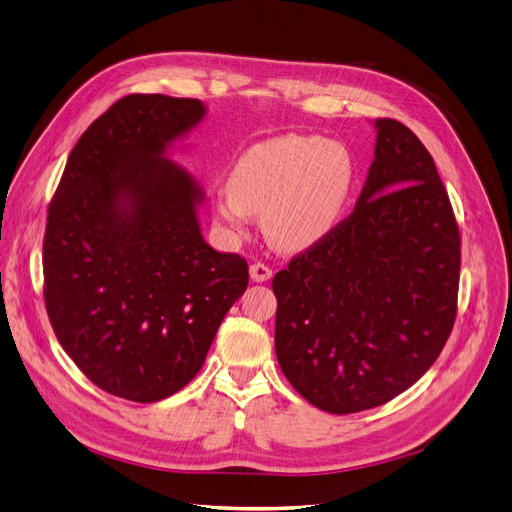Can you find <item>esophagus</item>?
I'll return each mask as SVG.
<instances>
[{"mask_svg":"<svg viewBox=\"0 0 512 512\" xmlns=\"http://www.w3.org/2000/svg\"><path fill=\"white\" fill-rule=\"evenodd\" d=\"M251 278H253L255 282H266V280L272 278V268L266 266V263L255 261L253 266H251Z\"/></svg>","mask_w":512,"mask_h":512,"instance_id":"obj_1","label":"esophagus"}]
</instances>
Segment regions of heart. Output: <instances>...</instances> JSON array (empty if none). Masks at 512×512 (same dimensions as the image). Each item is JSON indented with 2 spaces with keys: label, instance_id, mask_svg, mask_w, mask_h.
<instances>
[{
  "label": "heart",
  "instance_id": "obj_1",
  "mask_svg": "<svg viewBox=\"0 0 512 512\" xmlns=\"http://www.w3.org/2000/svg\"><path fill=\"white\" fill-rule=\"evenodd\" d=\"M356 185L346 145L312 135H287L249 147L227 185L215 189V211L232 234H246L261 213L268 238L285 251H304L344 219Z\"/></svg>",
  "mask_w": 512,
  "mask_h": 512
}]
</instances>
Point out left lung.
Returning <instances> with one entry per match:
<instances>
[{"instance_id":"1","label":"left lung","mask_w":512,"mask_h":512,"mask_svg":"<svg viewBox=\"0 0 512 512\" xmlns=\"http://www.w3.org/2000/svg\"><path fill=\"white\" fill-rule=\"evenodd\" d=\"M373 126L354 213L272 280L278 365L308 403L337 415L413 386L456 320L460 232L437 166L405 124Z\"/></svg>"}]
</instances>
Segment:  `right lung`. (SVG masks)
Here are the masks:
<instances>
[{"instance_id":"obj_1","label":"right lung","mask_w":512,"mask_h":512,"mask_svg":"<svg viewBox=\"0 0 512 512\" xmlns=\"http://www.w3.org/2000/svg\"><path fill=\"white\" fill-rule=\"evenodd\" d=\"M206 116L198 99L130 94L71 149L48 208L44 299L92 384L156 403L194 380L249 266L200 232L204 189L166 158Z\"/></svg>"}]
</instances>
